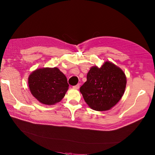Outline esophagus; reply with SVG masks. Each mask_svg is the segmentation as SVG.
Wrapping results in <instances>:
<instances>
[{
  "mask_svg": "<svg viewBox=\"0 0 155 155\" xmlns=\"http://www.w3.org/2000/svg\"><path fill=\"white\" fill-rule=\"evenodd\" d=\"M74 88H75V89H78L80 87V84H77V85H75V86H73L72 87Z\"/></svg>",
  "mask_w": 155,
  "mask_h": 155,
  "instance_id": "obj_1",
  "label": "esophagus"
}]
</instances>
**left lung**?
Here are the masks:
<instances>
[{
    "mask_svg": "<svg viewBox=\"0 0 155 155\" xmlns=\"http://www.w3.org/2000/svg\"><path fill=\"white\" fill-rule=\"evenodd\" d=\"M126 84L124 72L107 61L101 68L93 67L90 69L80 91L91 108L104 111L109 110L120 100Z\"/></svg>",
    "mask_w": 155,
    "mask_h": 155,
    "instance_id": "1",
    "label": "left lung"
}]
</instances>
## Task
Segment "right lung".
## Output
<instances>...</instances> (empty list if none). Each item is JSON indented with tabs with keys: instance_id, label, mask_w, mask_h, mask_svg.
Returning a JSON list of instances; mask_svg holds the SVG:
<instances>
[{
	"instance_id": "add662e5",
	"label": "right lung",
	"mask_w": 155,
	"mask_h": 155,
	"mask_svg": "<svg viewBox=\"0 0 155 155\" xmlns=\"http://www.w3.org/2000/svg\"><path fill=\"white\" fill-rule=\"evenodd\" d=\"M32 94L41 103L51 105L60 102L68 90L65 75L57 68H39L28 77Z\"/></svg>"
}]
</instances>
